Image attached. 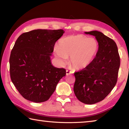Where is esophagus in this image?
I'll use <instances>...</instances> for the list:
<instances>
[{
    "label": "esophagus",
    "instance_id": "34e87169",
    "mask_svg": "<svg viewBox=\"0 0 129 129\" xmlns=\"http://www.w3.org/2000/svg\"><path fill=\"white\" fill-rule=\"evenodd\" d=\"M72 73H73V72H71V71H69V70H66V74H67V75H69V74H72Z\"/></svg>",
    "mask_w": 129,
    "mask_h": 129
}]
</instances>
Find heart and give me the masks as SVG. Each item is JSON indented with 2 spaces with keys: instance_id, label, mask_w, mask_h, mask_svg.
Wrapping results in <instances>:
<instances>
[{
  "instance_id": "obj_1",
  "label": "heart",
  "mask_w": 129,
  "mask_h": 129,
  "mask_svg": "<svg viewBox=\"0 0 129 129\" xmlns=\"http://www.w3.org/2000/svg\"><path fill=\"white\" fill-rule=\"evenodd\" d=\"M99 43L94 38L84 35H70L60 40L55 49L56 56L62 64L70 56V63L78 69H84L92 62L99 50Z\"/></svg>"
}]
</instances>
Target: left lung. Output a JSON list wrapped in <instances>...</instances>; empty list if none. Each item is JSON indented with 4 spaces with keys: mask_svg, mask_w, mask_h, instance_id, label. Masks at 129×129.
<instances>
[{
    "mask_svg": "<svg viewBox=\"0 0 129 129\" xmlns=\"http://www.w3.org/2000/svg\"><path fill=\"white\" fill-rule=\"evenodd\" d=\"M95 36L99 50L92 62L74 73V91L78 99L86 104H94L104 100L115 86L120 59L114 41L101 32H85Z\"/></svg>",
    "mask_w": 129,
    "mask_h": 129,
    "instance_id": "1",
    "label": "left lung"
}]
</instances>
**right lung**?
Here are the masks:
<instances>
[{"mask_svg": "<svg viewBox=\"0 0 129 129\" xmlns=\"http://www.w3.org/2000/svg\"><path fill=\"white\" fill-rule=\"evenodd\" d=\"M64 33L62 29L33 30L16 40L9 59L10 78L25 99L47 101L66 75L65 69L54 67L50 60L55 44Z\"/></svg>", "mask_w": 129, "mask_h": 129, "instance_id": "1", "label": "right lung"}]
</instances>
